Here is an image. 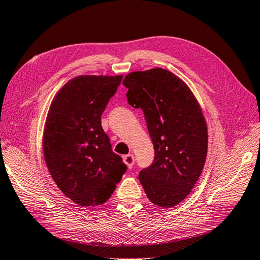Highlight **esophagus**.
<instances>
[{
  "label": "esophagus",
  "mask_w": 260,
  "mask_h": 260,
  "mask_svg": "<svg viewBox=\"0 0 260 260\" xmlns=\"http://www.w3.org/2000/svg\"><path fill=\"white\" fill-rule=\"evenodd\" d=\"M124 162L126 164V166L129 168H133L134 164H135V157L133 154H127L124 156Z\"/></svg>",
  "instance_id": "obj_1"
}]
</instances>
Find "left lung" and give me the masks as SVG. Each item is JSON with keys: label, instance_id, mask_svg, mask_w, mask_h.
Returning <instances> with one entry per match:
<instances>
[{"label": "left lung", "instance_id": "left-lung-1", "mask_svg": "<svg viewBox=\"0 0 260 260\" xmlns=\"http://www.w3.org/2000/svg\"><path fill=\"white\" fill-rule=\"evenodd\" d=\"M128 104L143 110L154 160L139 179L153 204L170 208L189 195L207 154V125L201 106L184 81L155 68L125 76Z\"/></svg>", "mask_w": 260, "mask_h": 260}]
</instances>
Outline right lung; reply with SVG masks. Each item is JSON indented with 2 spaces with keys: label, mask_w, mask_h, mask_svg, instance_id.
I'll return each instance as SVG.
<instances>
[{
  "label": "right lung",
  "mask_w": 260,
  "mask_h": 260,
  "mask_svg": "<svg viewBox=\"0 0 260 260\" xmlns=\"http://www.w3.org/2000/svg\"><path fill=\"white\" fill-rule=\"evenodd\" d=\"M123 75H80L50 104L43 151L56 185L75 204L94 207L109 200L127 169L113 152L101 115Z\"/></svg>",
  "instance_id": "right-lung-1"
}]
</instances>
